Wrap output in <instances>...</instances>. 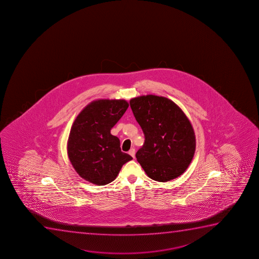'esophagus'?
I'll return each mask as SVG.
<instances>
[{
	"mask_svg": "<svg viewBox=\"0 0 259 259\" xmlns=\"http://www.w3.org/2000/svg\"><path fill=\"white\" fill-rule=\"evenodd\" d=\"M128 153H129V154H130V155H131L133 158H134V157H135V149H134V148H132V149L129 151Z\"/></svg>",
	"mask_w": 259,
	"mask_h": 259,
	"instance_id": "obj_1",
	"label": "esophagus"
}]
</instances>
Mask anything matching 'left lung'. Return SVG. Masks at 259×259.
Segmentation results:
<instances>
[{
    "mask_svg": "<svg viewBox=\"0 0 259 259\" xmlns=\"http://www.w3.org/2000/svg\"><path fill=\"white\" fill-rule=\"evenodd\" d=\"M130 106L145 134L136 158L147 176L167 182L182 175L196 149L194 130L182 109L167 98L152 95L134 98Z\"/></svg>",
    "mask_w": 259,
    "mask_h": 259,
    "instance_id": "obj_1",
    "label": "left lung"
}]
</instances>
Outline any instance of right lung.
<instances>
[{"label": "right lung", "mask_w": 259, "mask_h": 259, "mask_svg": "<svg viewBox=\"0 0 259 259\" xmlns=\"http://www.w3.org/2000/svg\"><path fill=\"white\" fill-rule=\"evenodd\" d=\"M129 107L125 100L92 101L78 114L67 140V155L77 174L97 186L115 180L122 165L133 159L121 152L111 129Z\"/></svg>", "instance_id": "right-lung-1"}]
</instances>
